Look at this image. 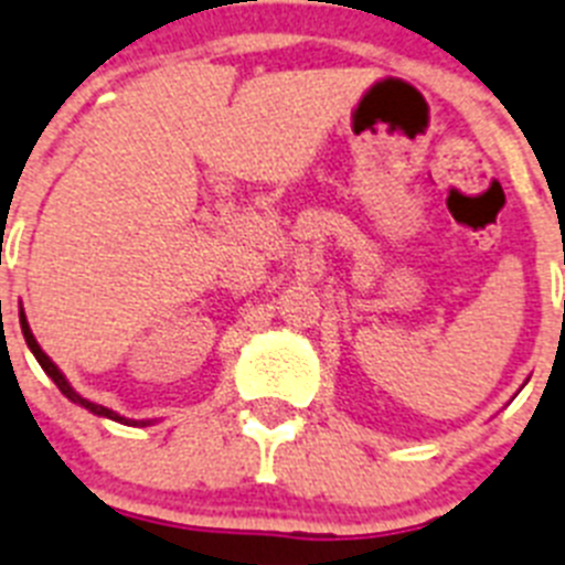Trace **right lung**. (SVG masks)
<instances>
[{
	"label": "right lung",
	"instance_id": "right-lung-1",
	"mask_svg": "<svg viewBox=\"0 0 565 565\" xmlns=\"http://www.w3.org/2000/svg\"><path fill=\"white\" fill-rule=\"evenodd\" d=\"M19 324H22V335H25V341H28V348H31V353L36 355V362L42 364V371H45V373H49L51 379H54V385L60 387V391H63V396H68L71 402H77V405H83L85 411H92V414H97V416H106V419H114V422H122V425H129V419H126V416L114 414V411H108V407H103V405H94V402L83 399V396H79V393L74 391V387L68 385V382H65V376H63V373H60V367H56V364L51 362L49 355L42 353V348H40V344H36V339H33L31 327H28L25 312H19Z\"/></svg>",
	"mask_w": 565,
	"mask_h": 565
}]
</instances>
